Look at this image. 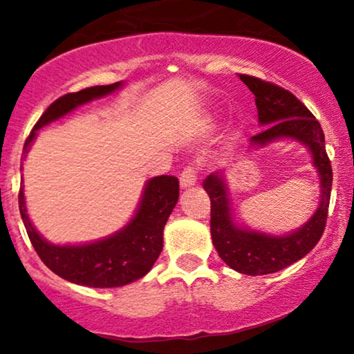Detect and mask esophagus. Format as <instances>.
I'll return each instance as SVG.
<instances>
[{
	"instance_id": "34e87169",
	"label": "esophagus",
	"mask_w": 354,
	"mask_h": 354,
	"mask_svg": "<svg viewBox=\"0 0 354 354\" xmlns=\"http://www.w3.org/2000/svg\"><path fill=\"white\" fill-rule=\"evenodd\" d=\"M196 183V171L195 167H185L183 169L182 176H180V187L182 188H188V187H193Z\"/></svg>"
}]
</instances>
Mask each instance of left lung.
Listing matches in <instances>:
<instances>
[{"label": "left lung", "mask_w": 354, "mask_h": 354, "mask_svg": "<svg viewBox=\"0 0 354 354\" xmlns=\"http://www.w3.org/2000/svg\"><path fill=\"white\" fill-rule=\"evenodd\" d=\"M240 79L256 96L258 120L264 129L250 138V148L261 149L279 140H293L311 154L321 182L317 209L301 227L280 235L251 229L236 221L225 171L209 174L203 183L211 198L212 245L222 261L240 274H274L304 258L321 240L330 201L332 166L321 124L297 96L256 77L240 75Z\"/></svg>", "instance_id": "1"}]
</instances>
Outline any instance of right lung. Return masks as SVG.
I'll return each mask as SVG.
<instances>
[{"mask_svg":"<svg viewBox=\"0 0 354 354\" xmlns=\"http://www.w3.org/2000/svg\"><path fill=\"white\" fill-rule=\"evenodd\" d=\"M124 86V82L98 85L64 95L48 108L24 145L26 161L38 130L93 100L104 98ZM22 171V166H21ZM24 182V178H21ZM178 201V180L159 176L147 180L140 203L127 224L114 234L95 241L77 245H57L43 239L27 212L24 187L19 192V209L37 254L56 275L67 282L93 288L124 287L142 279L151 270L162 251V230Z\"/></svg>","mask_w":354,"mask_h":354,"instance_id":"right-lung-1","label":"right lung"}]
</instances>
